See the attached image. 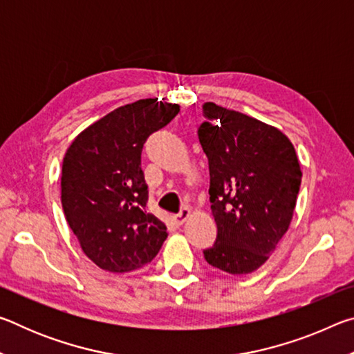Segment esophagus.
Segmentation results:
<instances>
[{"label": "esophagus", "instance_id": "34e87169", "mask_svg": "<svg viewBox=\"0 0 354 354\" xmlns=\"http://www.w3.org/2000/svg\"><path fill=\"white\" fill-rule=\"evenodd\" d=\"M190 217V209L189 207H183L181 211H179L176 215H175V221L178 225H183L185 220H187Z\"/></svg>", "mask_w": 354, "mask_h": 354}]
</instances>
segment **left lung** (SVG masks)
<instances>
[{
    "mask_svg": "<svg viewBox=\"0 0 354 354\" xmlns=\"http://www.w3.org/2000/svg\"><path fill=\"white\" fill-rule=\"evenodd\" d=\"M198 139L209 160L217 239L205 259L231 274L259 268L289 230L301 170L279 129L215 103L203 106Z\"/></svg>",
    "mask_w": 354,
    "mask_h": 354,
    "instance_id": "left-lung-1",
    "label": "left lung"
}]
</instances>
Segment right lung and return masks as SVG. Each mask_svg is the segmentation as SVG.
I'll list each match as a JSON object with an SVG mask.
<instances>
[{"mask_svg":"<svg viewBox=\"0 0 354 354\" xmlns=\"http://www.w3.org/2000/svg\"><path fill=\"white\" fill-rule=\"evenodd\" d=\"M154 98L118 107L76 137L65 153L61 198L67 223L88 259L113 273L147 266L167 239L148 211L143 143L178 115Z\"/></svg>","mask_w":354,"mask_h":354,"instance_id":"add662e5","label":"right lung"}]
</instances>
